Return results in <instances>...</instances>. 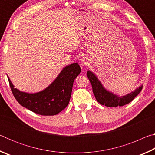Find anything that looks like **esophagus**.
Segmentation results:
<instances>
[{"label": "esophagus", "instance_id": "esophagus-1", "mask_svg": "<svg viewBox=\"0 0 155 155\" xmlns=\"http://www.w3.org/2000/svg\"><path fill=\"white\" fill-rule=\"evenodd\" d=\"M81 65H83V66H87L88 65V61L85 57H83V58L81 59Z\"/></svg>", "mask_w": 155, "mask_h": 155}]
</instances>
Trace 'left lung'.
Masks as SVG:
<instances>
[{
  "label": "left lung",
  "mask_w": 155,
  "mask_h": 155,
  "mask_svg": "<svg viewBox=\"0 0 155 155\" xmlns=\"http://www.w3.org/2000/svg\"><path fill=\"white\" fill-rule=\"evenodd\" d=\"M87 76L92 86L93 93L95 96L96 101L100 104L106 107H117L124 106L128 104L137 96L142 90V86H141L133 92L127 94L126 96H118L109 92L103 87L98 78L90 71H88Z\"/></svg>",
  "instance_id": "8db88e82"
}]
</instances>
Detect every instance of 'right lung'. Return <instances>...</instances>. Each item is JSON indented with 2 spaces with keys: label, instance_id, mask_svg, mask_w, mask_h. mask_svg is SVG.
I'll use <instances>...</instances> for the list:
<instances>
[{
  "label": "right lung",
  "instance_id": "add662e5",
  "mask_svg": "<svg viewBox=\"0 0 155 155\" xmlns=\"http://www.w3.org/2000/svg\"><path fill=\"white\" fill-rule=\"evenodd\" d=\"M81 70L77 63L68 65L48 87L35 94L22 92L14 88L9 78L8 80L13 95L21 105L39 115H54L68 106L73 83Z\"/></svg>",
  "mask_w": 155,
  "mask_h": 155
}]
</instances>
